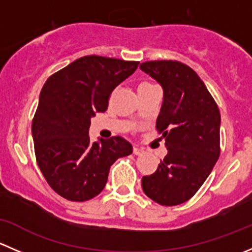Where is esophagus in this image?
Returning a JSON list of instances; mask_svg holds the SVG:
<instances>
[{
	"mask_svg": "<svg viewBox=\"0 0 252 252\" xmlns=\"http://www.w3.org/2000/svg\"><path fill=\"white\" fill-rule=\"evenodd\" d=\"M133 152L135 155H141V154H144V149H141V147H138V146H134Z\"/></svg>",
	"mask_w": 252,
	"mask_h": 252,
	"instance_id": "esophagus-1",
	"label": "esophagus"
}]
</instances>
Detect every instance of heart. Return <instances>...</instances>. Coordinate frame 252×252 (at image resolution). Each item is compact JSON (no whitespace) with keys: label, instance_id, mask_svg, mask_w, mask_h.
Here are the masks:
<instances>
[{"label":"heart","instance_id":"1","mask_svg":"<svg viewBox=\"0 0 252 252\" xmlns=\"http://www.w3.org/2000/svg\"><path fill=\"white\" fill-rule=\"evenodd\" d=\"M142 85H149V83H141L139 86H142Z\"/></svg>","mask_w":252,"mask_h":252}]
</instances>
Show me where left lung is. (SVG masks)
Returning <instances> with one entry per match:
<instances>
[{
    "instance_id": "left-lung-1",
    "label": "left lung",
    "mask_w": 252,
    "mask_h": 252,
    "mask_svg": "<svg viewBox=\"0 0 252 252\" xmlns=\"http://www.w3.org/2000/svg\"><path fill=\"white\" fill-rule=\"evenodd\" d=\"M140 69L163 89L156 128L167 147L156 172L142 177V190L159 205H180L196 194L220 157V110L204 81L184 63L151 61Z\"/></svg>"
}]
</instances>
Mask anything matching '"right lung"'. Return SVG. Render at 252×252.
<instances>
[{"mask_svg": "<svg viewBox=\"0 0 252 252\" xmlns=\"http://www.w3.org/2000/svg\"><path fill=\"white\" fill-rule=\"evenodd\" d=\"M139 62L101 56L75 60L47 79L32 124L37 164L48 185L70 201L100 194L112 164L133 146L121 136L91 142L89 128L105 112L112 91L130 77Z\"/></svg>", "mask_w": 252, "mask_h": 252, "instance_id": "add662e5", "label": "right lung"}]
</instances>
